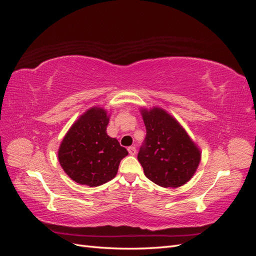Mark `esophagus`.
Wrapping results in <instances>:
<instances>
[{
	"label": "esophagus",
	"instance_id": "obj_1",
	"mask_svg": "<svg viewBox=\"0 0 256 256\" xmlns=\"http://www.w3.org/2000/svg\"><path fill=\"white\" fill-rule=\"evenodd\" d=\"M128 152H129V154H131V156H134V154H136V147L134 146L128 147Z\"/></svg>",
	"mask_w": 256,
	"mask_h": 256
}]
</instances>
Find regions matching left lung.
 <instances>
[{"mask_svg":"<svg viewBox=\"0 0 256 256\" xmlns=\"http://www.w3.org/2000/svg\"><path fill=\"white\" fill-rule=\"evenodd\" d=\"M146 136L138 154L144 174L161 187L177 188L194 175L200 152L186 130L164 109H142Z\"/></svg>","mask_w":256,"mask_h":256,"instance_id":"8db88e82","label":"left lung"}]
</instances>
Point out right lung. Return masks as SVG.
Here are the masks:
<instances>
[{
	"label": "right lung",
	"mask_w": 256,
	"mask_h": 256,
	"mask_svg": "<svg viewBox=\"0 0 256 256\" xmlns=\"http://www.w3.org/2000/svg\"><path fill=\"white\" fill-rule=\"evenodd\" d=\"M108 124L106 111L94 106L74 122L62 141L60 164L76 182L97 187L118 174L120 162L128 152L106 134Z\"/></svg>",
	"instance_id": "obj_1"
}]
</instances>
